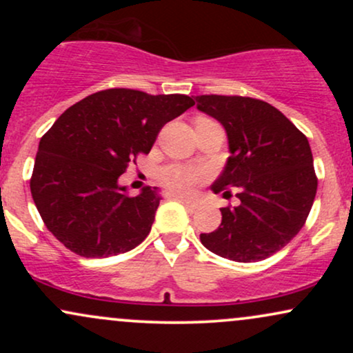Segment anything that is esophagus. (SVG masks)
<instances>
[{
  "mask_svg": "<svg viewBox=\"0 0 353 353\" xmlns=\"http://www.w3.org/2000/svg\"><path fill=\"white\" fill-rule=\"evenodd\" d=\"M179 199L182 201V204H184L185 208L190 210V212H194V210L199 208V204H197L196 201H190V199H188V197H179Z\"/></svg>",
  "mask_w": 353,
  "mask_h": 353,
  "instance_id": "esophagus-1",
  "label": "esophagus"
}]
</instances>
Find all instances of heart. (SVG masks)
<instances>
[{"label":"heart","mask_w":353,"mask_h":353,"mask_svg":"<svg viewBox=\"0 0 353 353\" xmlns=\"http://www.w3.org/2000/svg\"><path fill=\"white\" fill-rule=\"evenodd\" d=\"M204 171L188 165L171 164L161 169L159 181L165 189L176 194H189L199 182L204 181Z\"/></svg>","instance_id":"b5f03b06"}]
</instances>
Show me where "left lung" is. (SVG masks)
<instances>
[{
  "instance_id": "1",
  "label": "left lung",
  "mask_w": 353,
  "mask_h": 353,
  "mask_svg": "<svg viewBox=\"0 0 353 353\" xmlns=\"http://www.w3.org/2000/svg\"><path fill=\"white\" fill-rule=\"evenodd\" d=\"M197 109L224 125L228 163L214 192L237 205L222 208L221 225L201 234L210 252L236 262H257L289 244L305 224L317 176L307 137L269 103L242 96H197Z\"/></svg>"
}]
</instances>
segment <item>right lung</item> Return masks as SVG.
<instances>
[{
    "mask_svg": "<svg viewBox=\"0 0 353 353\" xmlns=\"http://www.w3.org/2000/svg\"><path fill=\"white\" fill-rule=\"evenodd\" d=\"M194 104L185 94L116 88L66 109L39 141L30 181L52 236L88 259L139 245L163 197L157 188L132 197L117 181L139 154H149L163 125Z\"/></svg>",
    "mask_w": 353,
    "mask_h": 353,
    "instance_id": "right-lung-1",
    "label": "right lung"
}]
</instances>
